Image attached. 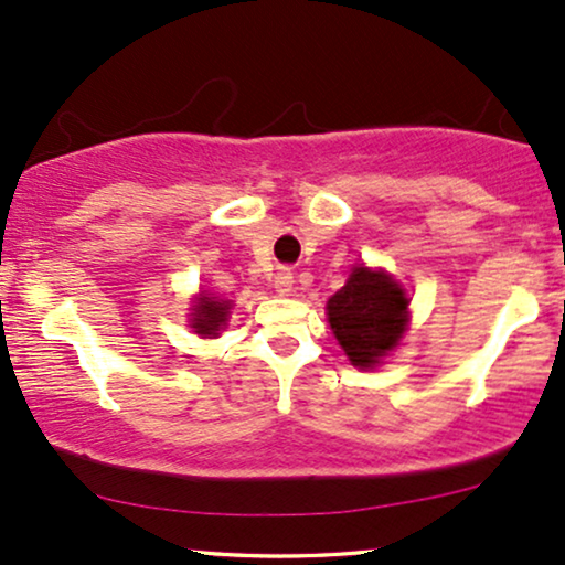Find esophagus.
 Masks as SVG:
<instances>
[{"label":"esophagus","instance_id":"1","mask_svg":"<svg viewBox=\"0 0 565 565\" xmlns=\"http://www.w3.org/2000/svg\"><path fill=\"white\" fill-rule=\"evenodd\" d=\"M274 287H276L278 295H289V291L295 289V276H291V270H287V268L276 270V274H274Z\"/></svg>","mask_w":565,"mask_h":565}]
</instances>
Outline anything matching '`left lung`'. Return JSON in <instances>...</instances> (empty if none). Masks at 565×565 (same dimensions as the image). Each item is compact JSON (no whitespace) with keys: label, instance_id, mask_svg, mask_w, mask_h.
Segmentation results:
<instances>
[{"label":"left lung","instance_id":"obj_1","mask_svg":"<svg viewBox=\"0 0 565 565\" xmlns=\"http://www.w3.org/2000/svg\"><path fill=\"white\" fill-rule=\"evenodd\" d=\"M326 310L334 337L358 369L376 365L405 334L407 297L382 270H352Z\"/></svg>","mask_w":565,"mask_h":565}]
</instances>
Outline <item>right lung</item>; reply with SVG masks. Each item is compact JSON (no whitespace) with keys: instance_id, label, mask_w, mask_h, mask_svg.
<instances>
[{"instance_id":"add662e5","label":"right lung","mask_w":565,"mask_h":565,"mask_svg":"<svg viewBox=\"0 0 565 565\" xmlns=\"http://www.w3.org/2000/svg\"><path fill=\"white\" fill-rule=\"evenodd\" d=\"M226 316H228V302H217L215 297L202 295L194 305L192 329L202 337H215L217 331L226 326Z\"/></svg>"}]
</instances>
